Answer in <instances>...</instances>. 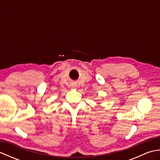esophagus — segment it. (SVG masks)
<instances>
[{"label":"esophagus","instance_id":"obj_1","mask_svg":"<svg viewBox=\"0 0 160 160\" xmlns=\"http://www.w3.org/2000/svg\"><path fill=\"white\" fill-rule=\"evenodd\" d=\"M71 87H76V85L75 84H71Z\"/></svg>","mask_w":160,"mask_h":160}]
</instances>
